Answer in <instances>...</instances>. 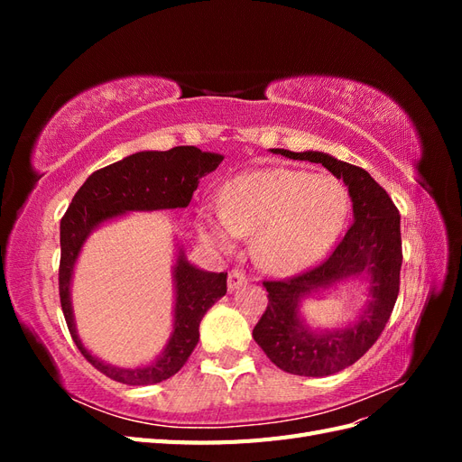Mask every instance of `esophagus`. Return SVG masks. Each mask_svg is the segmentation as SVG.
I'll return each mask as SVG.
<instances>
[{"label":"esophagus","mask_w":462,"mask_h":462,"mask_svg":"<svg viewBox=\"0 0 462 462\" xmlns=\"http://www.w3.org/2000/svg\"><path fill=\"white\" fill-rule=\"evenodd\" d=\"M246 283V273L241 270H231L227 275V289L233 292Z\"/></svg>","instance_id":"34e87169"}]
</instances>
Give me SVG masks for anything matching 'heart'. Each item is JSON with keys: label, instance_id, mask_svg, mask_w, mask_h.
Listing matches in <instances>:
<instances>
[{"label": "heart", "instance_id": "obj_1", "mask_svg": "<svg viewBox=\"0 0 462 462\" xmlns=\"http://www.w3.org/2000/svg\"><path fill=\"white\" fill-rule=\"evenodd\" d=\"M348 214L339 179L272 167L233 179L223 206H204L200 226L219 248L256 236V258L265 270L292 273L309 268L337 239Z\"/></svg>", "mask_w": 462, "mask_h": 462}]
</instances>
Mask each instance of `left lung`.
<instances>
[{
  "instance_id": "1",
  "label": "left lung",
  "mask_w": 462,
  "mask_h": 462,
  "mask_svg": "<svg viewBox=\"0 0 462 462\" xmlns=\"http://www.w3.org/2000/svg\"><path fill=\"white\" fill-rule=\"evenodd\" d=\"M270 152L321 163L333 177L343 179L353 202V226L324 263L287 282L263 283L270 302L253 329L254 341L277 368L324 377L355 365L387 324L399 295L401 216L389 194L362 167L326 152ZM351 278L367 283L365 309L345 327L312 328L301 314V302Z\"/></svg>"
}]
</instances>
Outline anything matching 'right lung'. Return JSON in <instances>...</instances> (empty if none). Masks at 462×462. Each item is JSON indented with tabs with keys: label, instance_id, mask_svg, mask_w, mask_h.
<instances>
[{
	"label": "right lung",
	"instance_id": "right-lung-1",
	"mask_svg": "<svg viewBox=\"0 0 462 462\" xmlns=\"http://www.w3.org/2000/svg\"><path fill=\"white\" fill-rule=\"evenodd\" d=\"M221 162V153L202 152L197 146L136 152L94 171L67 208L60 226V297L63 316L82 356L111 380L127 385H150L167 380L183 368L200 339L199 328L204 314L227 292V273L206 272L194 265L185 254V246L175 236V263L171 270L173 328L170 339L148 365L121 368L92 355L79 337L71 287L82 246L96 229L131 212L187 208L200 179L216 171Z\"/></svg>",
	"mask_w": 462,
	"mask_h": 462
}]
</instances>
